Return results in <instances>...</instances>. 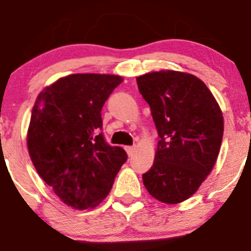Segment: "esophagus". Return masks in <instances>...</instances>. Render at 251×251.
Segmentation results:
<instances>
[{
    "instance_id": "esophagus-1",
    "label": "esophagus",
    "mask_w": 251,
    "mask_h": 251,
    "mask_svg": "<svg viewBox=\"0 0 251 251\" xmlns=\"http://www.w3.org/2000/svg\"><path fill=\"white\" fill-rule=\"evenodd\" d=\"M125 150L126 152H127L128 157H132L133 152H135V147H130V146H128V147H125Z\"/></svg>"
}]
</instances>
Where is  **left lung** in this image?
Wrapping results in <instances>:
<instances>
[{
	"mask_svg": "<svg viewBox=\"0 0 251 251\" xmlns=\"http://www.w3.org/2000/svg\"><path fill=\"white\" fill-rule=\"evenodd\" d=\"M136 81L159 136L143 185L160 202L180 203L198 191L215 167L225 127L222 111L194 75L167 70Z\"/></svg>",
	"mask_w": 251,
	"mask_h": 251,
	"instance_id": "1",
	"label": "left lung"
}]
</instances>
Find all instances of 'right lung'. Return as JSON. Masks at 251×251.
Here are the masks:
<instances>
[{"instance_id": "1", "label": "right lung", "mask_w": 251, "mask_h": 251, "mask_svg": "<svg viewBox=\"0 0 251 251\" xmlns=\"http://www.w3.org/2000/svg\"><path fill=\"white\" fill-rule=\"evenodd\" d=\"M121 82L116 75H70L44 88L34 104L30 159L57 198L76 210L98 206L127 159L101 132V108Z\"/></svg>"}]
</instances>
